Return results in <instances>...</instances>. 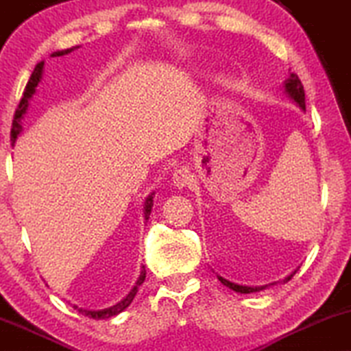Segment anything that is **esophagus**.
I'll return each instance as SVG.
<instances>
[{
    "label": "esophagus",
    "instance_id": "34e87169",
    "mask_svg": "<svg viewBox=\"0 0 351 351\" xmlns=\"http://www.w3.org/2000/svg\"><path fill=\"white\" fill-rule=\"evenodd\" d=\"M192 180H194V176H192L191 169H189L187 165H180V167L176 169L174 174H172V184H174L177 189L189 186Z\"/></svg>",
    "mask_w": 351,
    "mask_h": 351
}]
</instances>
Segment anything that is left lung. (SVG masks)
<instances>
[{
  "label": "left lung",
  "mask_w": 351,
  "mask_h": 351,
  "mask_svg": "<svg viewBox=\"0 0 351 351\" xmlns=\"http://www.w3.org/2000/svg\"><path fill=\"white\" fill-rule=\"evenodd\" d=\"M283 89H285L287 96H289L290 99H292L295 104L302 109V111H305V90H303V86H302L300 80H298L297 74L290 73V76L287 77L285 82H283ZM217 277H219V280L223 283V285L228 287V289L234 290V292H237V293L262 292V290H265L269 285H275V283H269V285H261V287H247V285H239V283L227 280V278L220 277V275H217ZM292 277H293V274L289 275V277H287L283 282H289Z\"/></svg>",
  "instance_id": "1"
}]
</instances>
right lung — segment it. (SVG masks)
Here are the masks:
<instances>
[{
	"label": "right lung",
	"mask_w": 351,
	"mask_h": 351,
	"mask_svg": "<svg viewBox=\"0 0 351 351\" xmlns=\"http://www.w3.org/2000/svg\"><path fill=\"white\" fill-rule=\"evenodd\" d=\"M76 48H80V46H76ZM76 48H69V49H62V51H56V53H53V56H62V54H68L71 53L73 49ZM43 68H45V61L38 62L36 68H34L33 74H31L29 81H27L26 84V89L25 93H23V97L21 101H19V106L16 109V112H14V121H13V128H11V143H16L19 132H21V121L23 117H25V114L27 111V108H29V102H31V97L34 96V93H36V88L38 84L41 82V77H43ZM154 192L152 194L147 195V199H145L144 202V219L147 220L149 215H151V210H152V206H154ZM145 280V270L143 267V270H141V275L139 278H137L136 285L132 287V290L125 295V298H123L119 303H116V305L109 306V308H104V310H88V308H80L77 305H74V308L77 310V312L86 315V317L89 318H94V320H104V318H111L114 315H119L123 310L128 308L129 305H131V302L134 300V297H136L137 290H139V287L143 285Z\"/></svg>",
	"instance_id": "obj_1"
}]
</instances>
